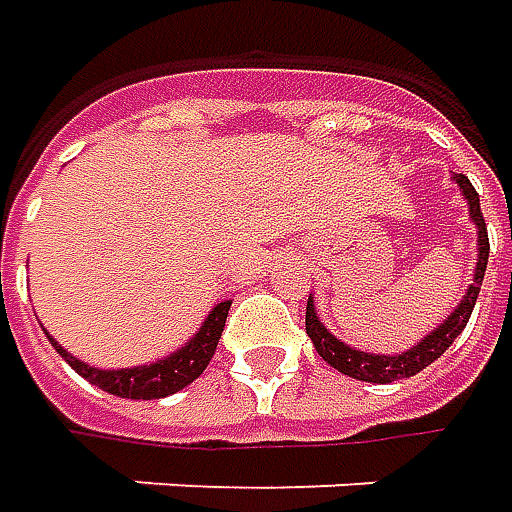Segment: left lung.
I'll list each match as a JSON object with an SVG mask.
<instances>
[{"label":"left lung","instance_id":"left-lung-1","mask_svg":"<svg viewBox=\"0 0 512 512\" xmlns=\"http://www.w3.org/2000/svg\"><path fill=\"white\" fill-rule=\"evenodd\" d=\"M454 183L459 185L462 197L468 202V216L476 225V267H473V279L465 290L462 301L456 304L451 315L442 321L440 327H434L423 341L400 352V355H380V352H360L355 346L344 344L338 335H332L324 321L315 312V301H307V335H310L312 346L321 358L327 360L332 369H338L341 375L355 377V380H366V383H392V380H403V377H414L417 372H423L425 366H431L434 360L440 358L448 346L459 338V332L465 329L468 318H471L473 304L479 298L482 290V279H485V267H488L490 242L488 228H485V216L479 208V194L471 185V180L465 174H454Z\"/></svg>","mask_w":512,"mask_h":512}]
</instances>
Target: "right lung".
<instances>
[{"instance_id": "add662e5", "label": "right lung", "mask_w": 512, "mask_h": 512, "mask_svg": "<svg viewBox=\"0 0 512 512\" xmlns=\"http://www.w3.org/2000/svg\"><path fill=\"white\" fill-rule=\"evenodd\" d=\"M228 310H231V301H219V304H214V310L205 315L202 327L180 349H174L166 358L143 363V366H126V369L89 366L84 360L70 355L47 329H44V335L50 338V344L56 346L58 355L67 360L78 375L87 377L92 386L115 394V397H126V400H160V397L177 394L185 386H191L205 372V366L211 363L216 344L222 338Z\"/></svg>"}]
</instances>
